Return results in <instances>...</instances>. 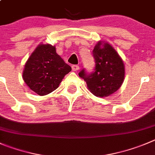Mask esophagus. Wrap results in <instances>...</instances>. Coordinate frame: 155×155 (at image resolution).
<instances>
[{
    "instance_id": "1",
    "label": "esophagus",
    "mask_w": 155,
    "mask_h": 155,
    "mask_svg": "<svg viewBox=\"0 0 155 155\" xmlns=\"http://www.w3.org/2000/svg\"><path fill=\"white\" fill-rule=\"evenodd\" d=\"M72 69H73V71H77L79 69V66L78 65H73V66H72Z\"/></svg>"
}]
</instances>
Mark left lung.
Returning <instances> with one entry per match:
<instances>
[{"label":"left lung","instance_id":"1","mask_svg":"<svg viewBox=\"0 0 155 155\" xmlns=\"http://www.w3.org/2000/svg\"><path fill=\"white\" fill-rule=\"evenodd\" d=\"M95 61V71L87 75L84 70L79 73L88 89L96 97L105 98L115 93L125 79V64L118 52L106 41L98 42L92 51Z\"/></svg>","mask_w":155,"mask_h":155}]
</instances>
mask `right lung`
I'll use <instances>...</instances> for the list:
<instances>
[{
    "instance_id": "1",
    "label": "right lung",
    "mask_w": 155,
    "mask_h": 155,
    "mask_svg": "<svg viewBox=\"0 0 155 155\" xmlns=\"http://www.w3.org/2000/svg\"><path fill=\"white\" fill-rule=\"evenodd\" d=\"M71 69V66L56 53L55 46L40 43L26 62L23 79L37 95H46L59 87Z\"/></svg>"
}]
</instances>
